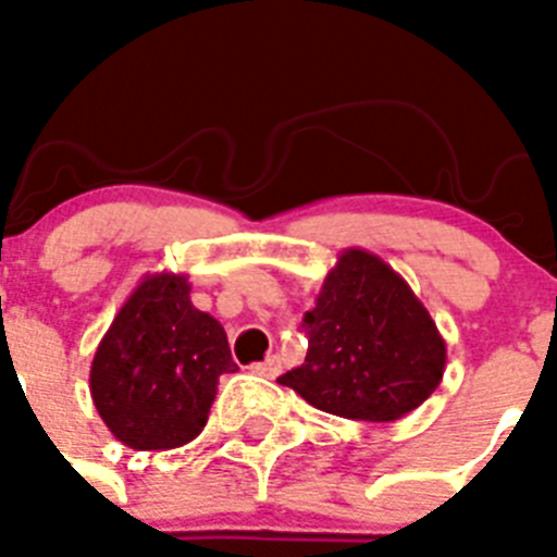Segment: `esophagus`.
<instances>
[{"label": "esophagus", "instance_id": "esophagus-1", "mask_svg": "<svg viewBox=\"0 0 557 557\" xmlns=\"http://www.w3.org/2000/svg\"><path fill=\"white\" fill-rule=\"evenodd\" d=\"M280 369H283V363H280V357L271 355L269 360H263V363L255 366V374H260L263 381H274V377H277V374H280Z\"/></svg>", "mask_w": 557, "mask_h": 557}]
</instances>
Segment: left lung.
<instances>
[{
	"label": "left lung",
	"mask_w": 557,
	"mask_h": 557,
	"mask_svg": "<svg viewBox=\"0 0 557 557\" xmlns=\"http://www.w3.org/2000/svg\"><path fill=\"white\" fill-rule=\"evenodd\" d=\"M306 363L277 383L341 418L388 423L443 381L446 341L400 274L366 248H346L306 311Z\"/></svg>",
	"instance_id": "8db88e82"
}]
</instances>
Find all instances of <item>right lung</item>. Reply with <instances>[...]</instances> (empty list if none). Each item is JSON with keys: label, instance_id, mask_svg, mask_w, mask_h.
I'll return each instance as SVG.
<instances>
[{"label": "right lung", "instance_id": "right-lung-1", "mask_svg": "<svg viewBox=\"0 0 557 557\" xmlns=\"http://www.w3.org/2000/svg\"><path fill=\"white\" fill-rule=\"evenodd\" d=\"M228 337L194 309L185 274H146L116 311L90 363L99 418L131 449H176L200 435L220 374L234 372Z\"/></svg>", "mask_w": 557, "mask_h": 557}]
</instances>
